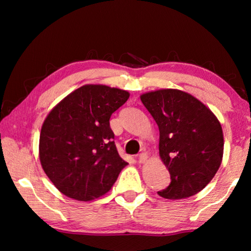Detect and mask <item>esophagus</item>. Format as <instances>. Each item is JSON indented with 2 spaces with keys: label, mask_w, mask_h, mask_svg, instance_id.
I'll return each instance as SVG.
<instances>
[{
  "label": "esophagus",
  "mask_w": 251,
  "mask_h": 251,
  "mask_svg": "<svg viewBox=\"0 0 251 251\" xmlns=\"http://www.w3.org/2000/svg\"><path fill=\"white\" fill-rule=\"evenodd\" d=\"M147 158H148V156H147L146 152H142V154L138 155V163L144 164L145 161H147Z\"/></svg>",
  "instance_id": "obj_1"
}]
</instances>
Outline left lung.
I'll use <instances>...</instances> for the list:
<instances>
[{"mask_svg":"<svg viewBox=\"0 0 251 251\" xmlns=\"http://www.w3.org/2000/svg\"><path fill=\"white\" fill-rule=\"evenodd\" d=\"M141 100L158 125L159 156L171 174V184L157 194L166 199L196 195L209 184L223 160L224 135L217 117L179 90L145 93Z\"/></svg>","mask_w":251,"mask_h":251,"instance_id":"left-lung-1","label":"left lung"}]
</instances>
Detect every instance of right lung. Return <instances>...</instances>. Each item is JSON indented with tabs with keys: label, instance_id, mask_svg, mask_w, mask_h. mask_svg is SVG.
Here are the masks:
<instances>
[{
	"label": "right lung",
	"instance_id": "right-lung-1",
	"mask_svg": "<svg viewBox=\"0 0 251 251\" xmlns=\"http://www.w3.org/2000/svg\"><path fill=\"white\" fill-rule=\"evenodd\" d=\"M129 93L106 85H84L59 101L45 118L40 160L54 186L65 196L90 201L112 188L127 163L110 129L112 114Z\"/></svg>",
	"mask_w": 251,
	"mask_h": 251
}]
</instances>
